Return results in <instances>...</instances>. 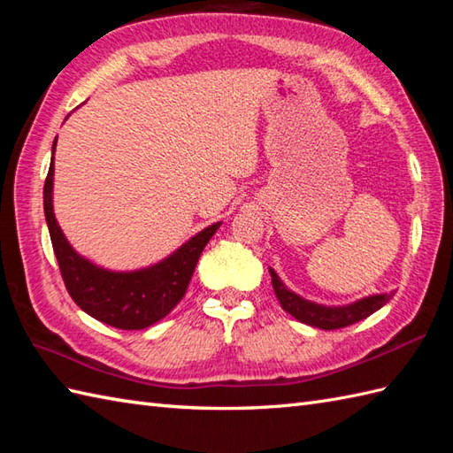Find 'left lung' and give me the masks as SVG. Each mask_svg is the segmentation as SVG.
<instances>
[{"label": "left lung", "instance_id": "obj_1", "mask_svg": "<svg viewBox=\"0 0 453 453\" xmlns=\"http://www.w3.org/2000/svg\"><path fill=\"white\" fill-rule=\"evenodd\" d=\"M271 276H273L274 294L278 297V302H280V305L284 307V311L296 317L297 321L317 326V329H325V331L342 329V326H349L352 323L365 319V317L386 305L391 297V294H378V296L364 297V300H358L350 305L326 307V305L307 302L303 297L288 290L273 268H271Z\"/></svg>", "mask_w": 453, "mask_h": 453}]
</instances>
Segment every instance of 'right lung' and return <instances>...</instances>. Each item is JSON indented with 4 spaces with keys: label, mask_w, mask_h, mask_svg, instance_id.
Masks as SVG:
<instances>
[{
    "label": "right lung",
    "mask_w": 453,
    "mask_h": 453,
    "mask_svg": "<svg viewBox=\"0 0 453 453\" xmlns=\"http://www.w3.org/2000/svg\"><path fill=\"white\" fill-rule=\"evenodd\" d=\"M52 182L54 156L44 180V216L58 266L72 300L97 321L122 331H140L163 319L185 296L200 253L204 251L221 221L202 229L198 235L157 265L134 273L104 271L75 253L73 247L67 243L54 218Z\"/></svg>",
    "instance_id": "1"
}]
</instances>
